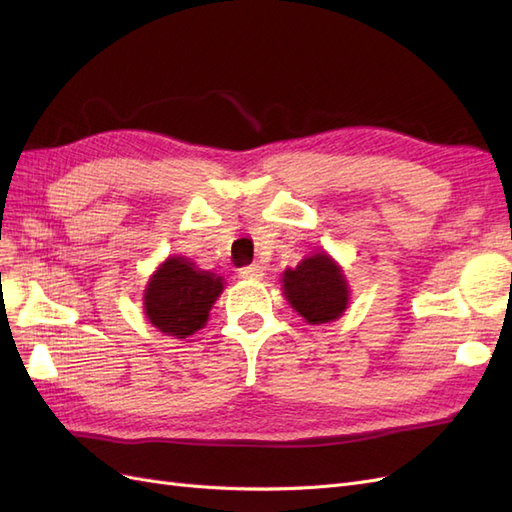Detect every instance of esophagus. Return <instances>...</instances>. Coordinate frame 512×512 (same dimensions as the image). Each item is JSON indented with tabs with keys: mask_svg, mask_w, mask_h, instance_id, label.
Returning a JSON list of instances; mask_svg holds the SVG:
<instances>
[{
	"mask_svg": "<svg viewBox=\"0 0 512 512\" xmlns=\"http://www.w3.org/2000/svg\"><path fill=\"white\" fill-rule=\"evenodd\" d=\"M239 275L243 277V280H262V275H265V269H262L260 265H250V267H243L239 271Z\"/></svg>",
	"mask_w": 512,
	"mask_h": 512,
	"instance_id": "esophagus-1",
	"label": "esophagus"
}]
</instances>
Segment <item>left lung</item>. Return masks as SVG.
I'll use <instances>...</instances> for the list:
<instances>
[{
	"instance_id": "obj_1",
	"label": "left lung",
	"mask_w": 512,
	"mask_h": 512,
	"mask_svg": "<svg viewBox=\"0 0 512 512\" xmlns=\"http://www.w3.org/2000/svg\"><path fill=\"white\" fill-rule=\"evenodd\" d=\"M284 294L290 305L312 324L331 322L344 314L348 286L327 254L305 258L297 269L284 273Z\"/></svg>"
}]
</instances>
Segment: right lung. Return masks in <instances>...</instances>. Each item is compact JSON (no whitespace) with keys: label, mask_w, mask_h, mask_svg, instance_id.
<instances>
[{"label":"right lung","mask_w":512,"mask_h":512,"mask_svg":"<svg viewBox=\"0 0 512 512\" xmlns=\"http://www.w3.org/2000/svg\"><path fill=\"white\" fill-rule=\"evenodd\" d=\"M222 290V277L194 269L181 256L168 258L147 286L145 314L162 333L183 339L205 327Z\"/></svg>","instance_id":"right-lung-1"}]
</instances>
